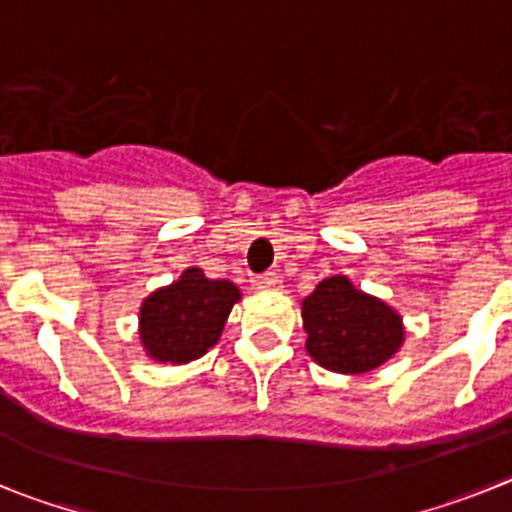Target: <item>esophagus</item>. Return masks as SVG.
Segmentation results:
<instances>
[{
  "mask_svg": "<svg viewBox=\"0 0 512 512\" xmlns=\"http://www.w3.org/2000/svg\"><path fill=\"white\" fill-rule=\"evenodd\" d=\"M255 286L260 288V291H278V288H281V275L273 273V270H268V273L257 275Z\"/></svg>",
  "mask_w": 512,
  "mask_h": 512,
  "instance_id": "1",
  "label": "esophagus"
}]
</instances>
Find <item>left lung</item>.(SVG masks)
<instances>
[{
  "label": "left lung",
  "instance_id": "8db88e82",
  "mask_svg": "<svg viewBox=\"0 0 512 512\" xmlns=\"http://www.w3.org/2000/svg\"><path fill=\"white\" fill-rule=\"evenodd\" d=\"M306 353L335 373H368L402 348L404 324L386 301L355 288L345 275L324 278L301 304Z\"/></svg>",
  "mask_w": 512,
  "mask_h": 512
}]
</instances>
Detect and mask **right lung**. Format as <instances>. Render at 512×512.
Segmentation results:
<instances>
[{
    "instance_id": "1",
    "label": "right lung",
    "mask_w": 512,
    "mask_h": 512,
    "mask_svg": "<svg viewBox=\"0 0 512 512\" xmlns=\"http://www.w3.org/2000/svg\"><path fill=\"white\" fill-rule=\"evenodd\" d=\"M239 299L234 283L211 281L201 268L182 270L175 283L157 288L141 304L139 335L146 355L175 366L206 355Z\"/></svg>"
}]
</instances>
